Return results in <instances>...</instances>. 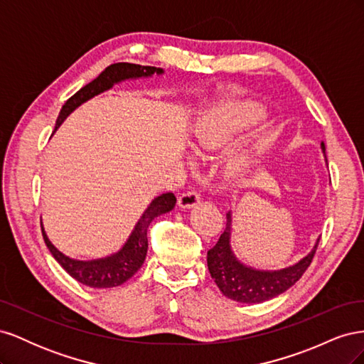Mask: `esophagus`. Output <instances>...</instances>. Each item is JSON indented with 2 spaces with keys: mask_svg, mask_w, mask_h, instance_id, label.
Wrapping results in <instances>:
<instances>
[{
  "mask_svg": "<svg viewBox=\"0 0 364 364\" xmlns=\"http://www.w3.org/2000/svg\"><path fill=\"white\" fill-rule=\"evenodd\" d=\"M200 202V194L197 191H186L183 194H181V197L178 199V203L182 209H188V208H193L196 206L197 203Z\"/></svg>",
  "mask_w": 364,
  "mask_h": 364,
  "instance_id": "obj_1",
  "label": "esophagus"
}]
</instances>
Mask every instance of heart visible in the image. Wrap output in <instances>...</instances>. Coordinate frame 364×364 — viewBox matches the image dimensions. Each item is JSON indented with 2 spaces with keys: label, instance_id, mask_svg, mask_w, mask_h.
Instances as JSON below:
<instances>
[{
  "label": "heart",
  "instance_id": "obj_1",
  "mask_svg": "<svg viewBox=\"0 0 364 364\" xmlns=\"http://www.w3.org/2000/svg\"><path fill=\"white\" fill-rule=\"evenodd\" d=\"M261 109L252 103H235L211 112L196 130V142L205 149H215L225 144L261 119Z\"/></svg>",
  "mask_w": 364,
  "mask_h": 364
}]
</instances>
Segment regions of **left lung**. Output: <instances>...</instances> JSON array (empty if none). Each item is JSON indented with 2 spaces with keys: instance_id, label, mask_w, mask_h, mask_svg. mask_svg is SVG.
Returning <instances> with one entry per match:
<instances>
[{
  "instance_id": "left-lung-1",
  "label": "left lung",
  "mask_w": 364,
  "mask_h": 364,
  "mask_svg": "<svg viewBox=\"0 0 364 364\" xmlns=\"http://www.w3.org/2000/svg\"><path fill=\"white\" fill-rule=\"evenodd\" d=\"M322 150L325 153L323 142ZM230 226H232V215L229 211L226 214V228L223 234L220 235L217 245L208 250L206 261L211 278L220 291L229 299L243 304H259L289 290L310 267L318 246V240H321L317 238L313 250L294 266L282 270L264 272L247 267L235 258L232 249H230V229H232Z\"/></svg>"
}]
</instances>
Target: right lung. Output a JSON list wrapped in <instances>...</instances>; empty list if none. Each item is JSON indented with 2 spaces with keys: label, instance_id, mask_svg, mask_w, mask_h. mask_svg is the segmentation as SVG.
<instances>
[{
  "label": "right lung",
  "instance_id": "1",
  "mask_svg": "<svg viewBox=\"0 0 364 364\" xmlns=\"http://www.w3.org/2000/svg\"><path fill=\"white\" fill-rule=\"evenodd\" d=\"M155 73L162 74L164 71L156 67H142V65L127 63V62L109 65V67L98 75L97 79L83 86L80 91H77L73 97L68 98L67 103H65L60 109V114L58 117L56 127H54V130L62 124V121L67 118L75 107H79L82 103L90 100V98H92L94 95H98L103 91L111 90L115 83L121 80L150 77ZM174 205H176V197L173 193H165L158 196L156 199L149 205L144 214H142V217L139 218L134 232H132V235L126 241L123 249L114 253V255L102 258V259L79 261V259H73L67 255H63L60 250H58L51 245L46 230H43L41 225L42 237H43V241H46L48 250L51 252V255L54 257V259L60 264L63 270L67 272L70 277H73L80 284L87 285V287L111 289V287H117V285L124 284L139 270L147 255V247H149L147 229L150 223L158 215L171 211Z\"/></svg>",
  "mask_w": 364,
  "mask_h": 364
}]
</instances>
